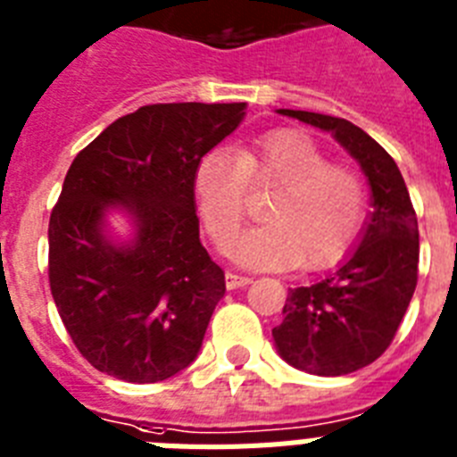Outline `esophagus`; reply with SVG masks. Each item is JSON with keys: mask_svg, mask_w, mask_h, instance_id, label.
Here are the masks:
<instances>
[{"mask_svg": "<svg viewBox=\"0 0 457 457\" xmlns=\"http://www.w3.org/2000/svg\"><path fill=\"white\" fill-rule=\"evenodd\" d=\"M252 282L250 275H237V273H226V287L237 289V287H247Z\"/></svg>", "mask_w": 457, "mask_h": 457, "instance_id": "34e87169", "label": "esophagus"}]
</instances>
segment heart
Segmentation results:
<instances>
[{
  "label": "heart",
  "instance_id": "heart-1",
  "mask_svg": "<svg viewBox=\"0 0 457 457\" xmlns=\"http://www.w3.org/2000/svg\"><path fill=\"white\" fill-rule=\"evenodd\" d=\"M247 187L275 188L263 207L266 224L237 236L231 247L233 259L250 269L327 266L348 250L364 224L367 194L360 177L329 165L311 137L278 130L237 154L214 146L195 163L198 214L220 250L243 224Z\"/></svg>",
  "mask_w": 457,
  "mask_h": 457
}]
</instances>
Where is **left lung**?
I'll list each match as a JSON object with an SVG mask.
<instances>
[{
  "label": "left lung",
  "instance_id": "8db88e82",
  "mask_svg": "<svg viewBox=\"0 0 457 457\" xmlns=\"http://www.w3.org/2000/svg\"><path fill=\"white\" fill-rule=\"evenodd\" d=\"M331 133L355 158L371 188V212L357 247L334 273L289 289L273 329L280 357L315 376H343L378 360L392 343L418 282V220L390 154L361 128L337 116L278 109Z\"/></svg>",
  "mask_w": 457,
  "mask_h": 457
}]
</instances>
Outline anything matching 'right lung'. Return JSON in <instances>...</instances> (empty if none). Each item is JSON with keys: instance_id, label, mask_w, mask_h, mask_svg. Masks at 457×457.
<instances>
[{"instance_id": "right-lung-1", "label": "right lung", "mask_w": 457, "mask_h": 457, "mask_svg": "<svg viewBox=\"0 0 457 457\" xmlns=\"http://www.w3.org/2000/svg\"><path fill=\"white\" fill-rule=\"evenodd\" d=\"M245 102L146 104L70 165L48 221V280L79 353L128 383H158L198 357L224 270L201 245L194 170L245 119ZM123 213L119 241L106 217Z\"/></svg>"}]
</instances>
